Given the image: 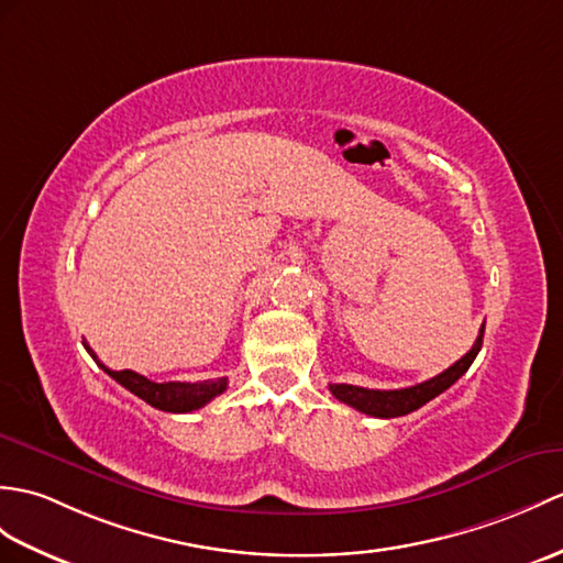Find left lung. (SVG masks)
<instances>
[{
    "instance_id": "1",
    "label": "left lung",
    "mask_w": 563,
    "mask_h": 563,
    "mask_svg": "<svg viewBox=\"0 0 563 563\" xmlns=\"http://www.w3.org/2000/svg\"><path fill=\"white\" fill-rule=\"evenodd\" d=\"M482 338H485V323H482L479 335L475 345L470 347V352L451 364L446 372H441L439 376L429 378V382H422L410 388H398V390H376V388H362V386H352V384H331V394L355 408L364 415L372 417H382V420H388V417H402L408 412H415L417 408H422L431 398H437L443 390L451 388L459 378L470 369V364L475 362L477 352L482 350Z\"/></svg>"
}]
</instances>
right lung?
Here are the masks:
<instances>
[{
  "mask_svg": "<svg viewBox=\"0 0 563 563\" xmlns=\"http://www.w3.org/2000/svg\"><path fill=\"white\" fill-rule=\"evenodd\" d=\"M88 355L98 362V367L110 374L117 384H122L126 390H132L134 396H139L141 400H146L153 408H158L163 412H191L203 408L206 402H211L216 396H220L222 390L228 388V378H208V382H151L143 374H136L132 369H122L114 372L108 369L104 364L98 360V355L93 350L88 347V343H84Z\"/></svg>",
  "mask_w": 563,
  "mask_h": 563,
  "instance_id": "right-lung-1",
  "label": "right lung"
}]
</instances>
